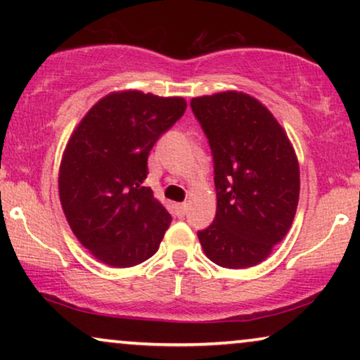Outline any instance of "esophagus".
<instances>
[{"mask_svg": "<svg viewBox=\"0 0 360 360\" xmlns=\"http://www.w3.org/2000/svg\"><path fill=\"white\" fill-rule=\"evenodd\" d=\"M186 210H188V205H186V203H176L175 205V211H176V214H179V216H185Z\"/></svg>", "mask_w": 360, "mask_h": 360, "instance_id": "esophagus-1", "label": "esophagus"}]
</instances>
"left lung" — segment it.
<instances>
[{
    "label": "left lung",
    "instance_id": "obj_1",
    "mask_svg": "<svg viewBox=\"0 0 360 360\" xmlns=\"http://www.w3.org/2000/svg\"><path fill=\"white\" fill-rule=\"evenodd\" d=\"M214 160L216 218L198 239L224 269L254 267L292 228L300 165L287 131L269 108L244 91L191 98Z\"/></svg>",
    "mask_w": 360,
    "mask_h": 360
}]
</instances>
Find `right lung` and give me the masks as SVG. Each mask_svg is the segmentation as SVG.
<instances>
[{"instance_id": "right-lung-1", "label": "right lung", "mask_w": 360, "mask_h": 360, "mask_svg": "<svg viewBox=\"0 0 360 360\" xmlns=\"http://www.w3.org/2000/svg\"><path fill=\"white\" fill-rule=\"evenodd\" d=\"M181 96L111 91L68 137L58 169V196L72 233L93 257L127 269L152 257L172 216L147 179L157 139L184 116Z\"/></svg>"}]
</instances>
